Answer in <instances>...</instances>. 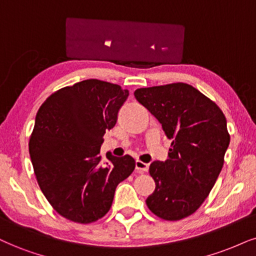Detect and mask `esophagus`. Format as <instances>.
Returning <instances> with one entry per match:
<instances>
[{"label":"esophagus","mask_w":256,"mask_h":256,"mask_svg":"<svg viewBox=\"0 0 256 256\" xmlns=\"http://www.w3.org/2000/svg\"><path fill=\"white\" fill-rule=\"evenodd\" d=\"M135 168L138 170V172L144 173V172L148 171V168H150V165H148V164H146V162H140V160H136V162H135Z\"/></svg>","instance_id":"esophagus-1"}]
</instances>
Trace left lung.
<instances>
[{
    "label": "left lung",
    "mask_w": 256,
    "mask_h": 256,
    "mask_svg": "<svg viewBox=\"0 0 256 256\" xmlns=\"http://www.w3.org/2000/svg\"><path fill=\"white\" fill-rule=\"evenodd\" d=\"M134 96L172 140L168 159L150 166L156 190L148 209L166 220L185 218L203 204L223 167L230 142L224 114L185 83L141 88Z\"/></svg>",
    "instance_id": "obj_1"
}]
</instances>
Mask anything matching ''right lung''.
<instances>
[{
	"label": "right lung",
	"instance_id": "1",
	"mask_svg": "<svg viewBox=\"0 0 256 256\" xmlns=\"http://www.w3.org/2000/svg\"><path fill=\"white\" fill-rule=\"evenodd\" d=\"M128 90L86 80L56 91L40 106L30 138L38 184L59 215L96 222L110 210L116 186L135 168L130 156L100 154L106 130L118 121Z\"/></svg>",
	"mask_w": 256,
	"mask_h": 256
}]
</instances>
